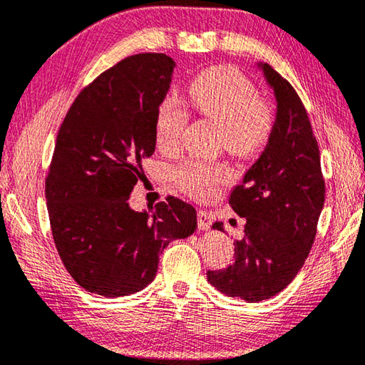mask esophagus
Masks as SVG:
<instances>
[{"label":"esophagus","instance_id":"1","mask_svg":"<svg viewBox=\"0 0 365 365\" xmlns=\"http://www.w3.org/2000/svg\"><path fill=\"white\" fill-rule=\"evenodd\" d=\"M212 226V217L205 210L197 212V227L199 231H207Z\"/></svg>","mask_w":365,"mask_h":365}]
</instances>
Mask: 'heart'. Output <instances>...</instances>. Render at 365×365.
Listing matches in <instances>:
<instances>
[{
    "label": "heart",
    "mask_w": 365,
    "mask_h": 365,
    "mask_svg": "<svg viewBox=\"0 0 365 365\" xmlns=\"http://www.w3.org/2000/svg\"><path fill=\"white\" fill-rule=\"evenodd\" d=\"M192 109L221 126L227 153L252 158L267 147L274 134V112L259 99L255 85L232 68L217 66L197 74L187 87ZM188 113L175 98H164L155 120V138L160 148L173 150L180 144ZM182 190L205 197L227 178L225 166L187 161L175 170Z\"/></svg>",
    "instance_id": "obj_1"
}]
</instances>
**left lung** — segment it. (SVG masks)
<instances>
[{"mask_svg":"<svg viewBox=\"0 0 365 365\" xmlns=\"http://www.w3.org/2000/svg\"><path fill=\"white\" fill-rule=\"evenodd\" d=\"M256 66L274 90V134L231 192L232 210L245 218L244 237L234 240L235 261L207 272L212 287L247 302L270 299L294 280L324 205L319 150L301 98L267 63ZM212 227L223 231V223Z\"/></svg>","mask_w":365,"mask_h":365,"instance_id":"left-lung-1","label":"left lung"}]
</instances>
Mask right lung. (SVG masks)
<instances>
[{
  "instance_id": "right-lung-1",
  "label": "right lung",
  "mask_w": 365,
  "mask_h": 365,
  "mask_svg": "<svg viewBox=\"0 0 365 365\" xmlns=\"http://www.w3.org/2000/svg\"><path fill=\"white\" fill-rule=\"evenodd\" d=\"M174 68L164 53L128 56L82 90L58 131L46 178L50 226L64 267L88 292L147 288L163 250L197 227L195 207L177 197L148 212L130 205Z\"/></svg>"
}]
</instances>
